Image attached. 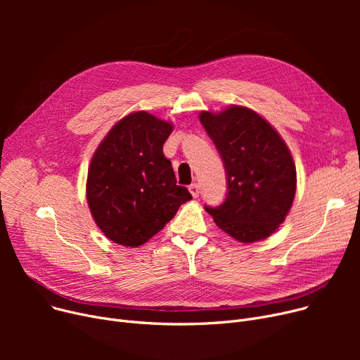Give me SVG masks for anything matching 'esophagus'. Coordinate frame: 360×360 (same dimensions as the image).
<instances>
[{
  "label": "esophagus",
  "instance_id": "esophagus-1",
  "mask_svg": "<svg viewBox=\"0 0 360 360\" xmlns=\"http://www.w3.org/2000/svg\"><path fill=\"white\" fill-rule=\"evenodd\" d=\"M190 193H191V195L194 197V198H197L198 195H200V186H198V184H191L190 185Z\"/></svg>",
  "mask_w": 360,
  "mask_h": 360
}]
</instances>
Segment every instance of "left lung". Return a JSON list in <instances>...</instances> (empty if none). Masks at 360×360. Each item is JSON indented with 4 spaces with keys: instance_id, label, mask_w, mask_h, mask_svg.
Listing matches in <instances>:
<instances>
[{
    "instance_id": "obj_1",
    "label": "left lung",
    "mask_w": 360,
    "mask_h": 360,
    "mask_svg": "<svg viewBox=\"0 0 360 360\" xmlns=\"http://www.w3.org/2000/svg\"><path fill=\"white\" fill-rule=\"evenodd\" d=\"M200 121L226 170L228 194L205 205L219 228L239 242L269 238L285 221L296 193V167L278 132L252 109L202 110Z\"/></svg>"
}]
</instances>
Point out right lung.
I'll return each mask as SVG.
<instances>
[{"label":"right lung","mask_w":360,"mask_h":360,"mask_svg":"<svg viewBox=\"0 0 360 360\" xmlns=\"http://www.w3.org/2000/svg\"><path fill=\"white\" fill-rule=\"evenodd\" d=\"M170 122L146 110L110 128L90 162L86 194L101 231L124 247H140L172 220L193 195L176 185L163 144Z\"/></svg>","instance_id":"1"}]
</instances>
